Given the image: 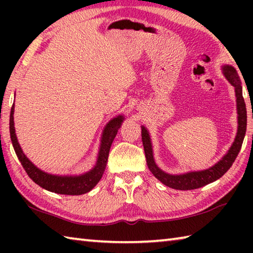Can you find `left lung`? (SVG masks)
Returning a JSON list of instances; mask_svg holds the SVG:
<instances>
[{
  "instance_id": "1",
  "label": "left lung",
  "mask_w": 253,
  "mask_h": 253,
  "mask_svg": "<svg viewBox=\"0 0 253 253\" xmlns=\"http://www.w3.org/2000/svg\"><path fill=\"white\" fill-rule=\"evenodd\" d=\"M221 69L225 79L234 87L235 98H237L238 130L237 135H235L234 142L231 145L229 151L226 152V154H224L223 157L219 162L215 163L211 168L202 170H191V172H186L183 174L166 173L165 170L158 168V165L155 163L151 135H149L147 128L142 126V140L148 169L154 176L166 186L175 188V190L187 191L195 190V188L208 185V184L219 179L228 172V169L232 166L233 162L237 158L240 149H241L247 130V108L245 99H243L242 96L241 80L239 78L237 70L232 66L223 65Z\"/></svg>"
}]
</instances>
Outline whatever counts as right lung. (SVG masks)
<instances>
[{
	"label": "right lung",
	"instance_id": "right-lung-1",
	"mask_svg": "<svg viewBox=\"0 0 253 253\" xmlns=\"http://www.w3.org/2000/svg\"><path fill=\"white\" fill-rule=\"evenodd\" d=\"M14 104L11 108L10 114V135L13 148L16 156L22 164L25 172L34 183L44 188L46 191L53 192L58 194L65 195H81L91 191L98 182L100 181L102 174L105 172L107 161H108L109 149L114 138L117 135V131L122 126V123L125 121V116L118 115L106 124L104 130L101 132L99 151L96 164L88 172L79 175H53L44 172V170L37 168L33 163L25 156L22 148L18 142V137L15 134L14 127Z\"/></svg>",
	"mask_w": 253,
	"mask_h": 253
}]
</instances>
